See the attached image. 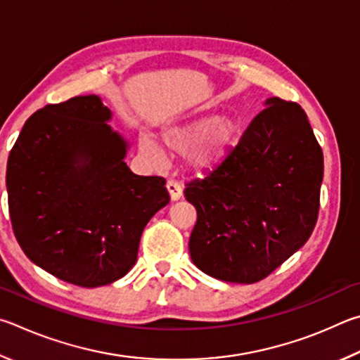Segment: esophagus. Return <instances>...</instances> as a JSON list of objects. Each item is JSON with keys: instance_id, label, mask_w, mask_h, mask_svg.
Segmentation results:
<instances>
[{"instance_id": "esophagus-1", "label": "esophagus", "mask_w": 360, "mask_h": 360, "mask_svg": "<svg viewBox=\"0 0 360 360\" xmlns=\"http://www.w3.org/2000/svg\"><path fill=\"white\" fill-rule=\"evenodd\" d=\"M166 186H167V191L170 194V199L172 200H179L181 198V194H184V188H181V185L176 180H172V179L167 180Z\"/></svg>"}]
</instances>
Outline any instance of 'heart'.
Masks as SVG:
<instances>
[{
	"label": "heart",
	"instance_id": "obj_1",
	"mask_svg": "<svg viewBox=\"0 0 360 360\" xmlns=\"http://www.w3.org/2000/svg\"><path fill=\"white\" fill-rule=\"evenodd\" d=\"M162 142L170 151L188 153L191 166L198 169L213 167L224 161L236 136V123L231 118H198L191 122L169 126L162 131ZM141 147L150 160L160 161L162 150L150 136H142Z\"/></svg>",
	"mask_w": 360,
	"mask_h": 360
}]
</instances>
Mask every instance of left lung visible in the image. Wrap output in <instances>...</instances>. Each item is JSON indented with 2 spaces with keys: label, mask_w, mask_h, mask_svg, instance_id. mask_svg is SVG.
Instances as JSON below:
<instances>
[{
  "label": "left lung",
  "mask_w": 360,
  "mask_h": 360,
  "mask_svg": "<svg viewBox=\"0 0 360 360\" xmlns=\"http://www.w3.org/2000/svg\"><path fill=\"white\" fill-rule=\"evenodd\" d=\"M240 141L204 179L185 185L196 207V267L229 283L261 281L292 256L318 221L321 145L304 109L270 98Z\"/></svg>",
  "instance_id": "8db88e82"
}]
</instances>
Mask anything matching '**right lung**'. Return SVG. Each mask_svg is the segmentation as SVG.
I'll return each instance as SVG.
<instances>
[{
  "instance_id": "add662e5",
  "label": "right lung",
  "mask_w": 360,
  "mask_h": 360,
  "mask_svg": "<svg viewBox=\"0 0 360 360\" xmlns=\"http://www.w3.org/2000/svg\"><path fill=\"white\" fill-rule=\"evenodd\" d=\"M107 120L110 110L96 94L42 107L23 124L6 170L23 253L82 288L128 274L143 228L170 200L162 176L131 172L126 142Z\"/></svg>"
}]
</instances>
